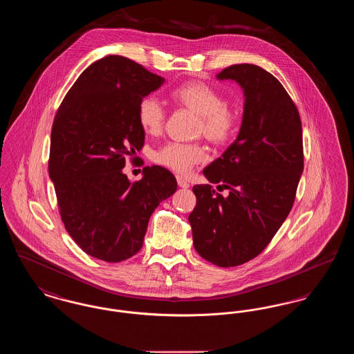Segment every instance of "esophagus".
Instances as JSON below:
<instances>
[{"label": "esophagus", "instance_id": "34e87169", "mask_svg": "<svg viewBox=\"0 0 354 354\" xmlns=\"http://www.w3.org/2000/svg\"><path fill=\"white\" fill-rule=\"evenodd\" d=\"M176 182H178V185H179L180 188H188V187H189V183L185 182L182 176H176Z\"/></svg>", "mask_w": 354, "mask_h": 354}]
</instances>
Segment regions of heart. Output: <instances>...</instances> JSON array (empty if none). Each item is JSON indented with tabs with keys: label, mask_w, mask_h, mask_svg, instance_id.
Masks as SVG:
<instances>
[{
	"label": "heart",
	"mask_w": 354,
	"mask_h": 354,
	"mask_svg": "<svg viewBox=\"0 0 354 354\" xmlns=\"http://www.w3.org/2000/svg\"><path fill=\"white\" fill-rule=\"evenodd\" d=\"M171 102L198 115L195 134L203 135L212 145L227 143L235 133L237 115L235 110L225 104L218 90L201 81H189L169 91ZM138 122L149 134H159L166 123V111L153 97H145L138 104ZM153 162L185 175L205 159L202 143L171 142L153 152Z\"/></svg>",
	"instance_id": "obj_1"
}]
</instances>
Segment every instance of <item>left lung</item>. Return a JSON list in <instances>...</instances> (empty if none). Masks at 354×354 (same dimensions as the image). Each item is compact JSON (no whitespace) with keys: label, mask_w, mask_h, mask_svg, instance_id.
<instances>
[{"label":"left lung","mask_w":354,"mask_h":354,"mask_svg":"<svg viewBox=\"0 0 354 354\" xmlns=\"http://www.w3.org/2000/svg\"><path fill=\"white\" fill-rule=\"evenodd\" d=\"M218 80L243 87L244 115L235 142L203 169L211 185H194L188 220L196 252L228 268L263 252L289 215L304 169L303 129L295 102L267 70L232 65Z\"/></svg>","instance_id":"1"}]
</instances>
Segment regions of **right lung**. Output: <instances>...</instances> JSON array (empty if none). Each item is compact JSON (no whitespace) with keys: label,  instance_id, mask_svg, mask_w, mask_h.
I'll list each match as a JSON object with an SVG mask.
<instances>
[{"label":"right lung","instance_id":"1","mask_svg":"<svg viewBox=\"0 0 354 354\" xmlns=\"http://www.w3.org/2000/svg\"><path fill=\"white\" fill-rule=\"evenodd\" d=\"M163 82L129 58L107 55L78 77L53 122L49 175L61 219L84 253L107 263L140 251L152 212L178 187L160 166L145 167L134 183L122 172L145 145L138 104Z\"/></svg>","mask_w":354,"mask_h":354}]
</instances>
